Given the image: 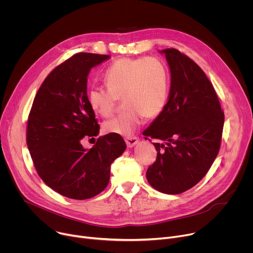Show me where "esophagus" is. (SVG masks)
Here are the masks:
<instances>
[{
  "label": "esophagus",
  "instance_id": "1",
  "mask_svg": "<svg viewBox=\"0 0 253 253\" xmlns=\"http://www.w3.org/2000/svg\"><path fill=\"white\" fill-rule=\"evenodd\" d=\"M125 141H126V146H127L128 148H131V147H133L135 144H138V143H139V138H137V137L126 138V139H125Z\"/></svg>",
  "mask_w": 253,
  "mask_h": 253
}]
</instances>
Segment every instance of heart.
<instances>
[{"label":"heart","mask_w":253,"mask_h":253,"mask_svg":"<svg viewBox=\"0 0 253 253\" xmlns=\"http://www.w3.org/2000/svg\"><path fill=\"white\" fill-rule=\"evenodd\" d=\"M106 87L94 86L87 93L91 109L102 118L110 116L123 98L125 111L103 124L106 133L129 137L165 107L169 92L166 66L156 57H123L105 71Z\"/></svg>","instance_id":"b5f03b06"}]
</instances>
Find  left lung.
Returning <instances> with one entry per match:
<instances>
[{
	"label": "left lung",
	"instance_id": "left-lung-1",
	"mask_svg": "<svg viewBox=\"0 0 253 253\" xmlns=\"http://www.w3.org/2000/svg\"><path fill=\"white\" fill-rule=\"evenodd\" d=\"M165 53L171 73L169 98L162 112L143 132L157 151L146 173L151 186L178 194L199 183L219 153L224 112L204 71L176 48Z\"/></svg>",
	"mask_w": 253,
	"mask_h": 253
}]
</instances>
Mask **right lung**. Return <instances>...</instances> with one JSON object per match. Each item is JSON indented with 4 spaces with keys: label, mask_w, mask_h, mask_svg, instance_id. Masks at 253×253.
I'll list each match as a JSON object with an SVG mask.
<instances>
[{
    "label": "right lung",
    "mask_w": 253,
    "mask_h": 253,
    "mask_svg": "<svg viewBox=\"0 0 253 253\" xmlns=\"http://www.w3.org/2000/svg\"><path fill=\"white\" fill-rule=\"evenodd\" d=\"M110 55L76 53L54 68L38 89L29 112L26 142L38 175L64 197L91 199L104 190L110 165L126 146L120 134H105L91 149L99 125L87 101V78Z\"/></svg>",
    "instance_id": "add662e5"
}]
</instances>
